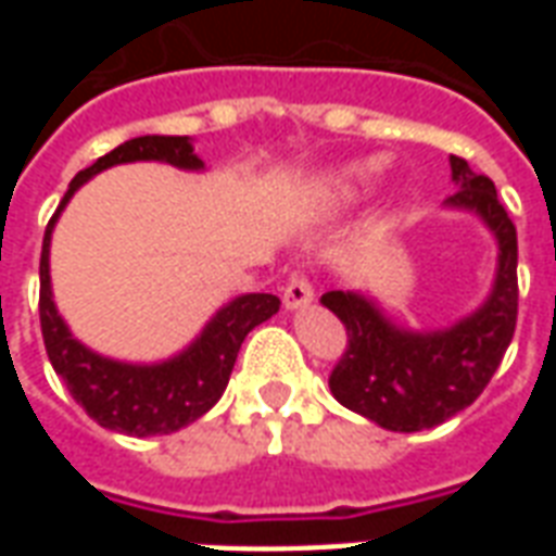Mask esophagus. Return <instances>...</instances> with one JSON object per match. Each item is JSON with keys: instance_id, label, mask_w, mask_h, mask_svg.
Returning a JSON list of instances; mask_svg holds the SVG:
<instances>
[{"instance_id": "1", "label": "esophagus", "mask_w": 556, "mask_h": 556, "mask_svg": "<svg viewBox=\"0 0 556 556\" xmlns=\"http://www.w3.org/2000/svg\"><path fill=\"white\" fill-rule=\"evenodd\" d=\"M313 286H309V279L303 277V274H291L286 279V286H282V303H286V309H301V306L313 301Z\"/></svg>"}]
</instances>
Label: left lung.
<instances>
[{
	"label": "left lung",
	"mask_w": 556,
	"mask_h": 556,
	"mask_svg": "<svg viewBox=\"0 0 556 556\" xmlns=\"http://www.w3.org/2000/svg\"><path fill=\"white\" fill-rule=\"evenodd\" d=\"M462 187L446 205L470 207L501 243V267L489 303L465 321L438 333H408L390 325L372 303L351 291H327L321 303L345 325L349 342L330 372L339 405L390 431L441 426L489 387L518 321V235L494 181L450 157Z\"/></svg>",
	"instance_id": "8db88e82"
}]
</instances>
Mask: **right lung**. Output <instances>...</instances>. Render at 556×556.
<instances>
[{"mask_svg":"<svg viewBox=\"0 0 556 556\" xmlns=\"http://www.w3.org/2000/svg\"><path fill=\"white\" fill-rule=\"evenodd\" d=\"M134 160H163L181 169L202 166V160L195 157L187 137H137L94 160L89 169L77 172L62 205L55 207L43 231L38 313H41L47 357L79 408H86V414L94 422H101L103 429L148 438V434H169V431L184 429L187 422H193L217 405L229 384L241 342L255 325H262L277 313L279 298L277 294H243L238 301H231L226 309H219L217 318L205 327V333L195 339L190 349L160 366H127V363L98 357L94 351L79 345L53 306L50 231H53L59 211L65 207L79 184L89 181L91 175L110 169L115 163H134Z\"/></svg>","mask_w":556,"mask_h":556,"instance_id":"right-lung-1","label":"right lung"}]
</instances>
